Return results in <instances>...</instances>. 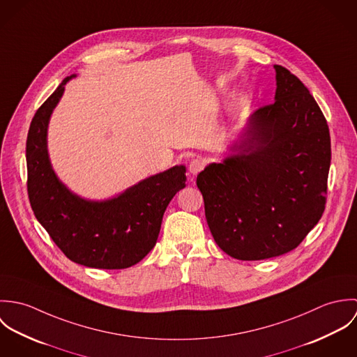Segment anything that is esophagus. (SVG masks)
<instances>
[{
  "mask_svg": "<svg viewBox=\"0 0 357 357\" xmlns=\"http://www.w3.org/2000/svg\"><path fill=\"white\" fill-rule=\"evenodd\" d=\"M206 166V160L202 158H195L190 162V166H188V170L191 174H198L201 170H204V167Z\"/></svg>",
  "mask_w": 357,
  "mask_h": 357,
  "instance_id": "esophagus-1",
  "label": "esophagus"
}]
</instances>
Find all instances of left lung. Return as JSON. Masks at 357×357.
Here are the masks:
<instances>
[{
    "label": "left lung",
    "instance_id": "left-lung-1",
    "mask_svg": "<svg viewBox=\"0 0 357 357\" xmlns=\"http://www.w3.org/2000/svg\"><path fill=\"white\" fill-rule=\"evenodd\" d=\"M275 102L249 119L239 153L197 177L218 248L243 261L296 249L319 222L327 195L331 142L305 85L275 64Z\"/></svg>",
    "mask_w": 357,
    "mask_h": 357
}]
</instances>
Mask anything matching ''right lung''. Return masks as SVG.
<instances>
[{
    "label": "right lung",
    "mask_w": 357,
    "mask_h": 357,
    "mask_svg": "<svg viewBox=\"0 0 357 357\" xmlns=\"http://www.w3.org/2000/svg\"><path fill=\"white\" fill-rule=\"evenodd\" d=\"M67 77L37 109L27 135V192L31 208L56 246L71 261L99 269L129 268L153 250L163 213L185 187V166L149 177L105 202L71 194L52 170L47 129Z\"/></svg>",
    "instance_id": "add662e5"
}]
</instances>
